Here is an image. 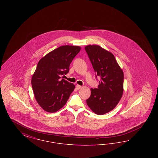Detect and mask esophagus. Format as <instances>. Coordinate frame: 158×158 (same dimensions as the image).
I'll return each mask as SVG.
<instances>
[{
	"instance_id": "obj_1",
	"label": "esophagus",
	"mask_w": 158,
	"mask_h": 158,
	"mask_svg": "<svg viewBox=\"0 0 158 158\" xmlns=\"http://www.w3.org/2000/svg\"><path fill=\"white\" fill-rule=\"evenodd\" d=\"M76 89L78 90V89H81V86H80V85H76Z\"/></svg>"
}]
</instances>
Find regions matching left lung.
<instances>
[{
  "label": "left lung",
  "mask_w": 158,
  "mask_h": 158,
  "mask_svg": "<svg viewBox=\"0 0 158 158\" xmlns=\"http://www.w3.org/2000/svg\"><path fill=\"white\" fill-rule=\"evenodd\" d=\"M85 49L96 77H101L98 88L90 89L91 94L86 103L94 113L103 115L113 110L122 97L123 72L113 54L99 45H88Z\"/></svg>",
  "instance_id": "8db88e82"
}]
</instances>
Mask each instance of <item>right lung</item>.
Returning <instances> with one entry per match:
<instances>
[{
    "instance_id": "add662e5",
    "label": "right lung",
    "mask_w": 158,
    "mask_h": 158,
    "mask_svg": "<svg viewBox=\"0 0 158 158\" xmlns=\"http://www.w3.org/2000/svg\"><path fill=\"white\" fill-rule=\"evenodd\" d=\"M79 46L63 45L46 54L38 61L31 84L38 104L45 111L55 113L67 102L75 86L62 77L69 72Z\"/></svg>"
}]
</instances>
